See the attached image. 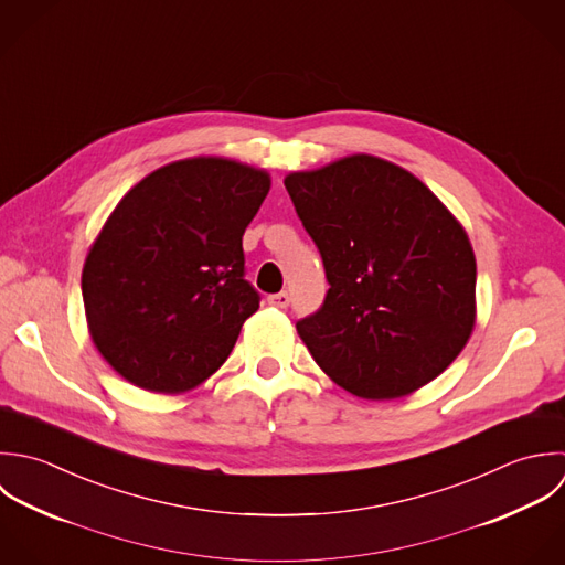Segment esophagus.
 Returning <instances> with one entry per match:
<instances>
[{
  "instance_id": "obj_1",
  "label": "esophagus",
  "mask_w": 565,
  "mask_h": 565,
  "mask_svg": "<svg viewBox=\"0 0 565 565\" xmlns=\"http://www.w3.org/2000/svg\"><path fill=\"white\" fill-rule=\"evenodd\" d=\"M289 294L287 291H280V294H271L269 298H267V302L271 305V307H278V309H287L289 307Z\"/></svg>"
}]
</instances>
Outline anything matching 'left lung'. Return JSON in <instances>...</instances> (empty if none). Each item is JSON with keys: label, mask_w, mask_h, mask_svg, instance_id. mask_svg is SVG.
Instances as JSON below:
<instances>
[{"label": "left lung", "mask_w": 565, "mask_h": 565, "mask_svg": "<svg viewBox=\"0 0 565 565\" xmlns=\"http://www.w3.org/2000/svg\"><path fill=\"white\" fill-rule=\"evenodd\" d=\"M285 186L331 285L296 322L318 366L371 401L440 375L476 320V256L454 214L412 173L364 153Z\"/></svg>", "instance_id": "1"}]
</instances>
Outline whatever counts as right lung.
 Here are the masks:
<instances>
[{
	"label": "right lung",
	"instance_id": "obj_1",
	"mask_svg": "<svg viewBox=\"0 0 565 565\" xmlns=\"http://www.w3.org/2000/svg\"><path fill=\"white\" fill-rule=\"evenodd\" d=\"M269 184L260 169L192 158L120 199L81 278L92 340L118 375L180 394L221 369L260 302L243 232Z\"/></svg>",
	"mask_w": 565,
	"mask_h": 565
}]
</instances>
